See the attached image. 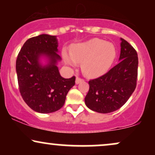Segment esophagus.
<instances>
[{
  "label": "esophagus",
  "instance_id": "obj_1",
  "mask_svg": "<svg viewBox=\"0 0 155 155\" xmlns=\"http://www.w3.org/2000/svg\"><path fill=\"white\" fill-rule=\"evenodd\" d=\"M83 81L82 79H81V78H79V77H76V84H79L80 82H81V81Z\"/></svg>",
  "mask_w": 155,
  "mask_h": 155
}]
</instances>
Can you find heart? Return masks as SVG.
<instances>
[{
    "mask_svg": "<svg viewBox=\"0 0 155 155\" xmlns=\"http://www.w3.org/2000/svg\"><path fill=\"white\" fill-rule=\"evenodd\" d=\"M70 54H63L68 64L74 66L76 63H81L84 74L90 77H96L105 74L111 66L116 58V49L111 43L92 38L73 45Z\"/></svg>",
    "mask_w": 155,
    "mask_h": 155,
    "instance_id": "heart-1",
    "label": "heart"
}]
</instances>
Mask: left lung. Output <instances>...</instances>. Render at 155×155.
Masks as SVG:
<instances>
[{
  "label": "left lung",
  "instance_id": "left-lung-1",
  "mask_svg": "<svg viewBox=\"0 0 155 155\" xmlns=\"http://www.w3.org/2000/svg\"><path fill=\"white\" fill-rule=\"evenodd\" d=\"M120 60L104 75L89 81L84 98L90 109L107 114L117 111L127 102L136 87L138 58L136 49L121 38Z\"/></svg>",
  "mask_w": 155,
  "mask_h": 155
}]
</instances>
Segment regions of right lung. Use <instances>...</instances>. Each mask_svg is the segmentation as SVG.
<instances>
[{
  "label": "right lung",
  "instance_id": "add662e5",
  "mask_svg": "<svg viewBox=\"0 0 155 155\" xmlns=\"http://www.w3.org/2000/svg\"><path fill=\"white\" fill-rule=\"evenodd\" d=\"M56 36L39 35L26 41L21 48L16 71L19 92L23 100L33 111L47 114L63 106L70 89L75 84V76L64 79L60 76L57 63L60 60L58 54ZM41 55L47 56L49 63L42 67L39 63Z\"/></svg>",
  "mask_w": 155,
  "mask_h": 155
}]
</instances>
